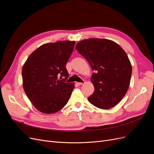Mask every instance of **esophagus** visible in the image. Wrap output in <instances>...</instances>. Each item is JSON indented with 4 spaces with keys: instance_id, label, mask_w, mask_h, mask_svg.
<instances>
[{
    "instance_id": "esophagus-1",
    "label": "esophagus",
    "mask_w": 154,
    "mask_h": 154,
    "mask_svg": "<svg viewBox=\"0 0 154 154\" xmlns=\"http://www.w3.org/2000/svg\"><path fill=\"white\" fill-rule=\"evenodd\" d=\"M83 82H78V83H77V84H78V85H82V84H83Z\"/></svg>"
}]
</instances>
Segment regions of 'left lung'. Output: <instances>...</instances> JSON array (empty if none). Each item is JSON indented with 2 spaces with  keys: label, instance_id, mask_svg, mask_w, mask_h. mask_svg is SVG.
Instances as JSON below:
<instances>
[{
  "label": "left lung",
  "instance_id": "1",
  "mask_svg": "<svg viewBox=\"0 0 154 154\" xmlns=\"http://www.w3.org/2000/svg\"><path fill=\"white\" fill-rule=\"evenodd\" d=\"M76 49L90 64L94 86L88 101L101 109H109L123 99L129 87L132 66L122 47L107 39L89 38L77 44Z\"/></svg>",
  "mask_w": 154,
  "mask_h": 154
}]
</instances>
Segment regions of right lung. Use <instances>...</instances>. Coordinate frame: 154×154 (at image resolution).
I'll return each instance as SVG.
<instances>
[{
	"instance_id": "add662e5",
	"label": "right lung",
	"mask_w": 154,
	"mask_h": 154,
	"mask_svg": "<svg viewBox=\"0 0 154 154\" xmlns=\"http://www.w3.org/2000/svg\"><path fill=\"white\" fill-rule=\"evenodd\" d=\"M74 45V41L67 40L45 44L29 55L23 66L24 90L41 112L55 113L67 103L74 84L66 82V66Z\"/></svg>"
}]
</instances>
